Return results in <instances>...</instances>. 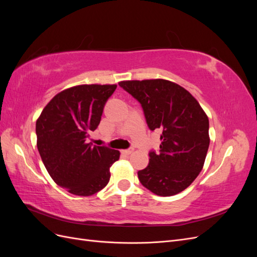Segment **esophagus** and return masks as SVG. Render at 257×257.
Wrapping results in <instances>:
<instances>
[{
	"label": "esophagus",
	"mask_w": 257,
	"mask_h": 257,
	"mask_svg": "<svg viewBox=\"0 0 257 257\" xmlns=\"http://www.w3.org/2000/svg\"><path fill=\"white\" fill-rule=\"evenodd\" d=\"M132 152H133V149H125V150H122V153L125 154V155H128L131 154Z\"/></svg>",
	"instance_id": "1"
}]
</instances>
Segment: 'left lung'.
I'll list each match as a JSON object with an SVG mask.
<instances>
[{"instance_id":"obj_1","label":"left lung","mask_w":257,"mask_h":257,"mask_svg":"<svg viewBox=\"0 0 257 257\" xmlns=\"http://www.w3.org/2000/svg\"><path fill=\"white\" fill-rule=\"evenodd\" d=\"M141 103L148 127L160 130V152L138 172L141 183L159 196L185 190L203 169L209 148V120L197 100L180 85L164 79L121 81Z\"/></svg>"}]
</instances>
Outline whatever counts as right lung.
Segmentation results:
<instances>
[{
  "label": "right lung",
  "mask_w": 257,
  "mask_h": 257,
  "mask_svg": "<svg viewBox=\"0 0 257 257\" xmlns=\"http://www.w3.org/2000/svg\"><path fill=\"white\" fill-rule=\"evenodd\" d=\"M115 84H82L62 91L36 121L37 149L59 186L78 196H91L109 182V169L120 152L89 143Z\"/></svg>",
  "instance_id": "right-lung-1"
}]
</instances>
